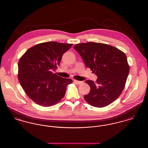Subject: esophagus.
<instances>
[{
    "label": "esophagus",
    "instance_id": "1",
    "mask_svg": "<svg viewBox=\"0 0 148 148\" xmlns=\"http://www.w3.org/2000/svg\"><path fill=\"white\" fill-rule=\"evenodd\" d=\"M74 82L77 84V85H79L82 83V81H77V80H75L74 79Z\"/></svg>",
    "mask_w": 148,
    "mask_h": 148
}]
</instances>
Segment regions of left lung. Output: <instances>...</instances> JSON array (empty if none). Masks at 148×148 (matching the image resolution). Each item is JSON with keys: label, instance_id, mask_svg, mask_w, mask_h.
<instances>
[{"label": "left lung", "instance_id": "left-lung-1", "mask_svg": "<svg viewBox=\"0 0 148 148\" xmlns=\"http://www.w3.org/2000/svg\"><path fill=\"white\" fill-rule=\"evenodd\" d=\"M73 48L98 77L96 82L86 81L90 91L84 95L85 100L95 107L108 106L118 98L125 86L130 69L126 54L114 47L98 42L78 44Z\"/></svg>", "mask_w": 148, "mask_h": 148}]
</instances>
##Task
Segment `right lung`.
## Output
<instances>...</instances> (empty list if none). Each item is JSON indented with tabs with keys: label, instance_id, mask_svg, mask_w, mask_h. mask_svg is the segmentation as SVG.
I'll return each instance as SVG.
<instances>
[{
	"label": "right lung",
	"instance_id": "right-lung-1",
	"mask_svg": "<svg viewBox=\"0 0 148 148\" xmlns=\"http://www.w3.org/2000/svg\"><path fill=\"white\" fill-rule=\"evenodd\" d=\"M72 44L49 41L27 50L18 62V77L27 95L42 107L54 106L65 95L70 79L61 77L52 71L59 66L62 56Z\"/></svg>",
	"mask_w": 148,
	"mask_h": 148
}]
</instances>
